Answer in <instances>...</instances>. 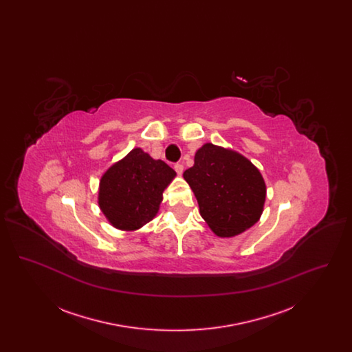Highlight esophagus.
I'll list each match as a JSON object with an SVG mask.
<instances>
[{"instance_id": "esophagus-1", "label": "esophagus", "mask_w": 352, "mask_h": 352, "mask_svg": "<svg viewBox=\"0 0 352 352\" xmlns=\"http://www.w3.org/2000/svg\"><path fill=\"white\" fill-rule=\"evenodd\" d=\"M174 170L177 171V174H178V175H182V173H184V165L177 164V165L174 166Z\"/></svg>"}]
</instances>
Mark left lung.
Masks as SVG:
<instances>
[{"instance_id":"8db88e82","label":"left lung","mask_w":352,"mask_h":352,"mask_svg":"<svg viewBox=\"0 0 352 352\" xmlns=\"http://www.w3.org/2000/svg\"><path fill=\"white\" fill-rule=\"evenodd\" d=\"M184 178L198 201L201 218L219 237L243 234L264 211L267 186L260 170L232 149L204 144Z\"/></svg>"}]
</instances>
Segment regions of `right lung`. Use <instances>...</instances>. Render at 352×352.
I'll use <instances>...</instances> for the list:
<instances>
[{
  "label": "right lung",
  "instance_id": "1",
  "mask_svg": "<svg viewBox=\"0 0 352 352\" xmlns=\"http://www.w3.org/2000/svg\"><path fill=\"white\" fill-rule=\"evenodd\" d=\"M175 175L168 164L134 148L102 174L98 195L101 212L115 228L137 231L158 214L162 194Z\"/></svg>",
  "mask_w": 352,
  "mask_h": 352
}]
</instances>
